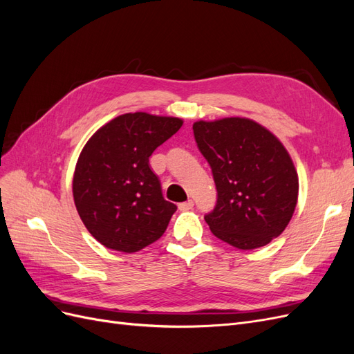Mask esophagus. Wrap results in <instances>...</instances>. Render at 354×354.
Listing matches in <instances>:
<instances>
[{"instance_id":"obj_1","label":"esophagus","mask_w":354,"mask_h":354,"mask_svg":"<svg viewBox=\"0 0 354 354\" xmlns=\"http://www.w3.org/2000/svg\"><path fill=\"white\" fill-rule=\"evenodd\" d=\"M194 205H195L194 201L189 199V201H186V202H181L180 205H178V209H180V211H189V209L194 208Z\"/></svg>"}]
</instances>
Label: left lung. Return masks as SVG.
I'll use <instances>...</instances> for the list:
<instances>
[{
    "mask_svg": "<svg viewBox=\"0 0 354 354\" xmlns=\"http://www.w3.org/2000/svg\"><path fill=\"white\" fill-rule=\"evenodd\" d=\"M194 134L217 189L216 207L205 216L214 236L239 250L279 236L298 198V176L283 145L246 118L199 121Z\"/></svg>",
    "mask_w": 354,
    "mask_h": 354,
    "instance_id": "8db88e82",
    "label": "left lung"
}]
</instances>
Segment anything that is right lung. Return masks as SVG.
Instances as JSON below:
<instances>
[{
  "mask_svg": "<svg viewBox=\"0 0 354 354\" xmlns=\"http://www.w3.org/2000/svg\"><path fill=\"white\" fill-rule=\"evenodd\" d=\"M181 125L178 118L125 113L84 146L73 174V201L85 227L106 248L140 251L167 230L177 207L164 199L149 158Z\"/></svg>",
  "mask_w": 354,
  "mask_h": 354,
  "instance_id": "1",
  "label": "right lung"
}]
</instances>
